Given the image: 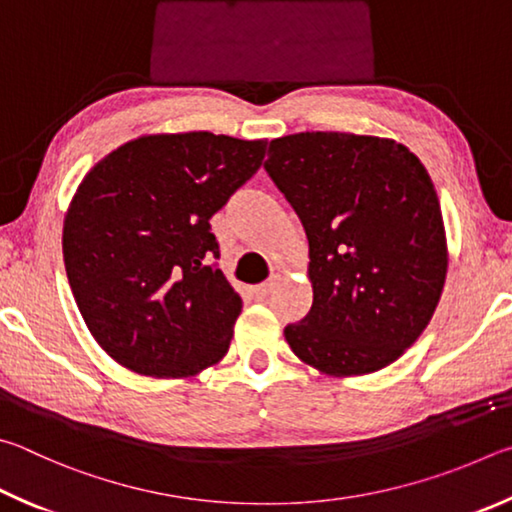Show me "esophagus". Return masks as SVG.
Instances as JSON below:
<instances>
[{
	"label": "esophagus",
	"mask_w": 512,
	"mask_h": 512,
	"mask_svg": "<svg viewBox=\"0 0 512 512\" xmlns=\"http://www.w3.org/2000/svg\"><path fill=\"white\" fill-rule=\"evenodd\" d=\"M279 276H272L270 281H265V283H261V285H254V288H251V292H254V297L256 299H267L272 294V290L276 288V285H279Z\"/></svg>",
	"instance_id": "esophagus-1"
}]
</instances>
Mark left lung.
<instances>
[{
  "label": "left lung",
  "instance_id": "8db88e82",
  "mask_svg": "<svg viewBox=\"0 0 512 512\" xmlns=\"http://www.w3.org/2000/svg\"><path fill=\"white\" fill-rule=\"evenodd\" d=\"M265 170L310 245L312 308L285 326L294 355L339 378L396 362L427 328L447 274L425 166L393 139L299 132L270 143Z\"/></svg>",
  "mask_w": 512,
  "mask_h": 512
}]
</instances>
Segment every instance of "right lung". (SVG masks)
<instances>
[{
	"label": "right lung",
	"instance_id": "obj_1",
	"mask_svg": "<svg viewBox=\"0 0 512 512\" xmlns=\"http://www.w3.org/2000/svg\"><path fill=\"white\" fill-rule=\"evenodd\" d=\"M267 141L146 134L89 170L62 227L76 306L125 369L188 378L229 351L242 310L211 258V215L263 164Z\"/></svg>",
	"mask_w": 512,
	"mask_h": 512
}]
</instances>
